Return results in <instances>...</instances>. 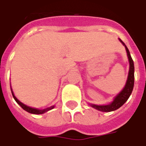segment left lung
<instances>
[{
  "mask_svg": "<svg viewBox=\"0 0 146 146\" xmlns=\"http://www.w3.org/2000/svg\"><path fill=\"white\" fill-rule=\"evenodd\" d=\"M120 42L123 44L125 46L126 51L127 53V56L129 58V62H130V70H129L128 73V78L127 80V84H126L124 88L123 89V91L119 95L116 96L114 101L110 105L107 106H96V105H92V107L98 110H100L102 112H111V111H114V110L119 109L125 103L127 100L128 99L130 95L131 94L132 91H133V88H134V83H135V66H134V62L132 59L131 56L130 54V51H129L128 48H127L125 44L119 39Z\"/></svg>",
  "mask_w": 146,
  "mask_h": 146,
  "instance_id": "left-lung-1",
  "label": "left lung"
}]
</instances>
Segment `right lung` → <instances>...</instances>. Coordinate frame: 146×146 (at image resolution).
I'll list each match as a JSON object with an SVG mask.
<instances>
[{"mask_svg":"<svg viewBox=\"0 0 146 146\" xmlns=\"http://www.w3.org/2000/svg\"><path fill=\"white\" fill-rule=\"evenodd\" d=\"M11 93H12L13 98H14V99L15 100V102H16L21 107L23 108L24 110H26V111H27V112H28V113H33V114H42V113H45V112H47V111H48L49 110H51V109H53V108H54V106H52V107L48 108V109H45V110H36V109H33V108L29 107V106H26V105L23 104V103H22L21 102L19 101L17 98H15V96L14 94H13V92H11Z\"/></svg>","mask_w":146,"mask_h":146,"instance_id":"obj_1","label":"right lung"}]
</instances>
